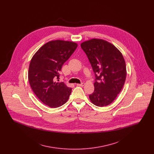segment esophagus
I'll use <instances>...</instances> for the list:
<instances>
[{
	"label": "esophagus",
	"mask_w": 154,
	"mask_h": 154,
	"mask_svg": "<svg viewBox=\"0 0 154 154\" xmlns=\"http://www.w3.org/2000/svg\"><path fill=\"white\" fill-rule=\"evenodd\" d=\"M84 85H85L84 82H82V83H81V84H77V86H80V87H83V86H84Z\"/></svg>",
	"instance_id": "34e87169"
}]
</instances>
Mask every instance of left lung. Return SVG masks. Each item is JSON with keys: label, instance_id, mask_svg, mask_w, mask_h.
Returning <instances> with one entry per match:
<instances>
[{"label": "left lung", "instance_id": "left-lung-1", "mask_svg": "<svg viewBox=\"0 0 154 154\" xmlns=\"http://www.w3.org/2000/svg\"><path fill=\"white\" fill-rule=\"evenodd\" d=\"M95 73L94 92L91 102L104 107L112 102L124 85L126 68L123 55L113 45L102 39L93 38L81 44Z\"/></svg>", "mask_w": 154, "mask_h": 154}]
</instances>
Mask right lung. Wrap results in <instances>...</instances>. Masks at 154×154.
Returning a JSON list of instances; mask_svg holds the SVG:
<instances>
[{"instance_id": "obj_1", "label": "right lung", "mask_w": 154, "mask_h": 154, "mask_svg": "<svg viewBox=\"0 0 154 154\" xmlns=\"http://www.w3.org/2000/svg\"><path fill=\"white\" fill-rule=\"evenodd\" d=\"M77 47L73 42L57 40L44 44L30 62L28 79L37 97L51 108L64 104L69 98L72 88L59 79L62 66Z\"/></svg>"}]
</instances>
